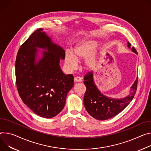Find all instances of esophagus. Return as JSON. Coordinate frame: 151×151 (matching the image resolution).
Returning a JSON list of instances; mask_svg holds the SVG:
<instances>
[{"mask_svg": "<svg viewBox=\"0 0 151 151\" xmlns=\"http://www.w3.org/2000/svg\"><path fill=\"white\" fill-rule=\"evenodd\" d=\"M74 80H75L76 83H78V82H81L82 81V78L79 77V76H76L74 78Z\"/></svg>", "mask_w": 151, "mask_h": 151, "instance_id": "obj_1", "label": "esophagus"}]
</instances>
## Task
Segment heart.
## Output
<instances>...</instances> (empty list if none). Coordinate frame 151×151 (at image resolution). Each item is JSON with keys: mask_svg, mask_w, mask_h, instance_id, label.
I'll list each match as a JSON object with an SVG mask.
<instances>
[{"mask_svg": "<svg viewBox=\"0 0 151 151\" xmlns=\"http://www.w3.org/2000/svg\"><path fill=\"white\" fill-rule=\"evenodd\" d=\"M98 42L94 40L83 41L76 46L72 50V53L66 51L65 53V63L70 70L74 69L77 66L78 60L85 58V65L87 68L93 67L96 63V53H91L97 47Z\"/></svg>", "mask_w": 151, "mask_h": 151, "instance_id": "1", "label": "heart"}]
</instances>
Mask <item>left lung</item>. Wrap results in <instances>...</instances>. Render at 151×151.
<instances>
[{
    "label": "left lung",
    "mask_w": 151,
    "mask_h": 151,
    "mask_svg": "<svg viewBox=\"0 0 151 151\" xmlns=\"http://www.w3.org/2000/svg\"><path fill=\"white\" fill-rule=\"evenodd\" d=\"M131 46V43L128 42V46L137 54L135 47ZM84 79V83L86 86L84 98V106L88 114L99 120L111 119L122 111L131 102L137 89L138 78L131 87V94L125 98L116 99L105 96L98 90L93 81L92 71L88 72Z\"/></svg>",
    "instance_id": "obj_1"
}]
</instances>
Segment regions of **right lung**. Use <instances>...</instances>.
Returning <instances> with one entry per match:
<instances>
[{
    "label": "right lung",
    "instance_id": "obj_1",
    "mask_svg": "<svg viewBox=\"0 0 151 151\" xmlns=\"http://www.w3.org/2000/svg\"><path fill=\"white\" fill-rule=\"evenodd\" d=\"M42 29L34 31L20 46L16 60V82L22 100L38 116L52 118L63 109L73 76L65 75L60 66L65 51L51 40ZM36 47L46 48L44 57L34 63Z\"/></svg>",
    "mask_w": 151,
    "mask_h": 151
}]
</instances>
